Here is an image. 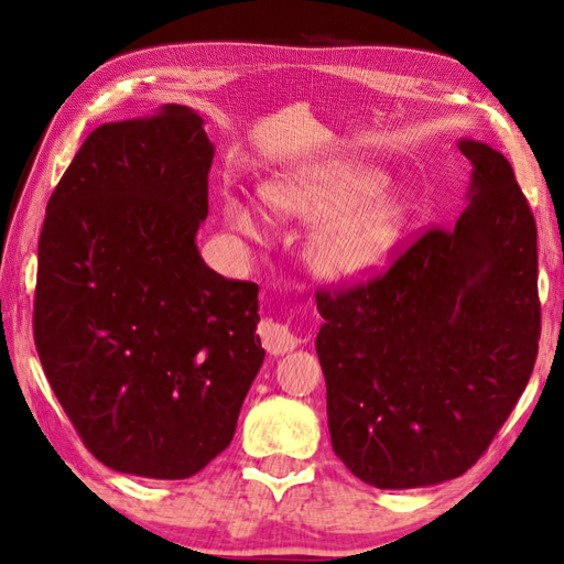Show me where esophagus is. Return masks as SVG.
<instances>
[{
    "label": "esophagus",
    "instance_id": "esophagus-1",
    "mask_svg": "<svg viewBox=\"0 0 564 564\" xmlns=\"http://www.w3.org/2000/svg\"><path fill=\"white\" fill-rule=\"evenodd\" d=\"M259 337H261L263 349H267L273 356L289 354V351L295 349L297 344H301V339H297L289 327L281 325V322H273V319H263L261 322V325H259Z\"/></svg>",
    "mask_w": 564,
    "mask_h": 564
}]
</instances>
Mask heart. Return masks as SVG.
<instances>
[{"mask_svg":"<svg viewBox=\"0 0 564 564\" xmlns=\"http://www.w3.org/2000/svg\"><path fill=\"white\" fill-rule=\"evenodd\" d=\"M388 176L358 162H334L295 172L267 191L275 208L307 220L325 218L310 237L313 267L332 281H361L392 259L406 225V203L386 191ZM232 230L261 237L263 220L247 196L227 191Z\"/></svg>","mask_w":564,"mask_h":564,"instance_id":"b5f03b06","label":"heart"}]
</instances>
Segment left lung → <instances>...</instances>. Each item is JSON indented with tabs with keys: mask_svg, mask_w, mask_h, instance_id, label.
<instances>
[{
	"mask_svg": "<svg viewBox=\"0 0 564 564\" xmlns=\"http://www.w3.org/2000/svg\"><path fill=\"white\" fill-rule=\"evenodd\" d=\"M467 206L386 273L317 293L332 448L380 489L453 480L480 460L533 373L535 220L505 154L460 140Z\"/></svg>",
	"mask_w": 564,
	"mask_h": 564,
	"instance_id": "1",
	"label": "left lung"
}]
</instances>
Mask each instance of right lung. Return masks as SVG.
<instances>
[{
  "mask_svg": "<svg viewBox=\"0 0 564 564\" xmlns=\"http://www.w3.org/2000/svg\"><path fill=\"white\" fill-rule=\"evenodd\" d=\"M213 154L203 118L166 104L91 130L47 200L35 349L84 446L118 473H200L263 364L259 285L196 247Z\"/></svg>",
  "mask_w": 564,
  "mask_h": 564,
  "instance_id": "obj_1",
  "label": "right lung"
}]
</instances>
